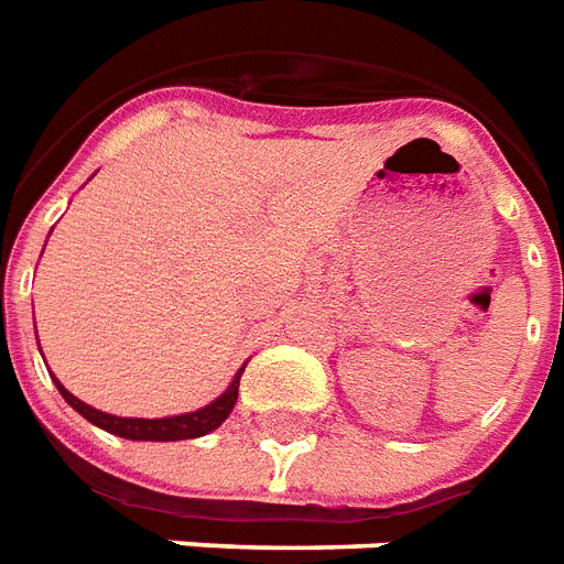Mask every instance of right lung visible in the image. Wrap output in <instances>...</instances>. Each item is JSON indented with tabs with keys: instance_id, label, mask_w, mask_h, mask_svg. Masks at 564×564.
I'll return each mask as SVG.
<instances>
[{
	"instance_id": "obj_1",
	"label": "right lung",
	"mask_w": 564,
	"mask_h": 564,
	"mask_svg": "<svg viewBox=\"0 0 564 564\" xmlns=\"http://www.w3.org/2000/svg\"><path fill=\"white\" fill-rule=\"evenodd\" d=\"M241 372H245V367L238 369L236 378H232V384H229L212 404L195 410V413H180V416H165V419L112 416V413H104V410L89 408V404H84L80 399H75V395H72L69 390L57 381V378L54 376L52 378H54V384H57V390H61L63 399L78 410L80 416L87 419V422H93V425L104 427V431H110V434L116 436H124V440H137V443H145V440H151V443H177V440H195V436H204L209 434V431H215L218 425H224V419H227L229 413H232V408H236Z\"/></svg>"
}]
</instances>
